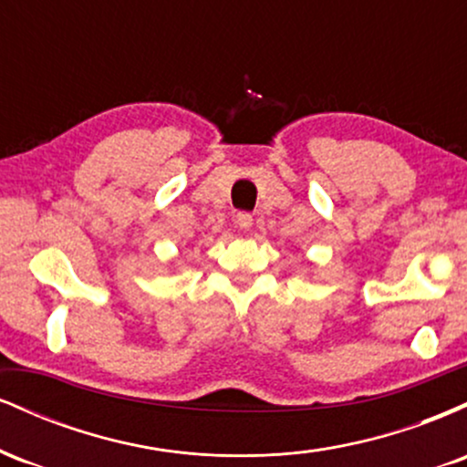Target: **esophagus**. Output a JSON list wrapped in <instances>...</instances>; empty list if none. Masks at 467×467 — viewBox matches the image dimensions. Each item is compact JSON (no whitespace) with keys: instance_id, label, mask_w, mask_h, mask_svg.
I'll use <instances>...</instances> for the list:
<instances>
[{"instance_id":"esophagus-1","label":"esophagus","mask_w":467,"mask_h":467,"mask_svg":"<svg viewBox=\"0 0 467 467\" xmlns=\"http://www.w3.org/2000/svg\"><path fill=\"white\" fill-rule=\"evenodd\" d=\"M234 222H237V226L241 230H248L252 226V215H250V213H237Z\"/></svg>"}]
</instances>
